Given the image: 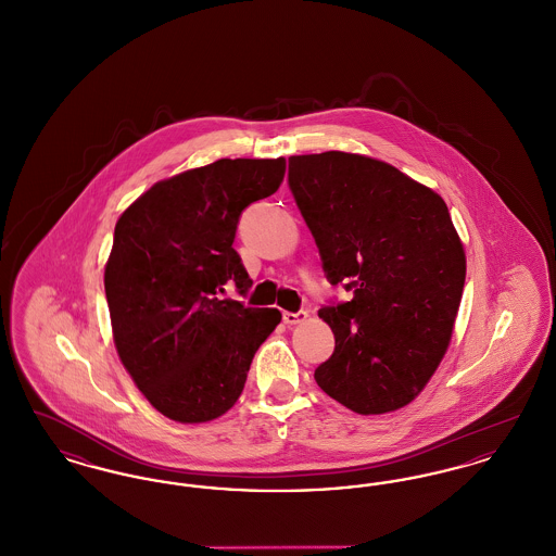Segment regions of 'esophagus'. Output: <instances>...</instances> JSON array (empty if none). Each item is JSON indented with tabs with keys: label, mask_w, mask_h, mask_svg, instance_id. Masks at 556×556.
Returning <instances> with one entry per match:
<instances>
[{
	"label": "esophagus",
	"mask_w": 556,
	"mask_h": 556,
	"mask_svg": "<svg viewBox=\"0 0 556 556\" xmlns=\"http://www.w3.org/2000/svg\"><path fill=\"white\" fill-rule=\"evenodd\" d=\"M308 318L306 311H298V313H283V323L286 325H298V323H304Z\"/></svg>",
	"instance_id": "esophagus-1"
}]
</instances>
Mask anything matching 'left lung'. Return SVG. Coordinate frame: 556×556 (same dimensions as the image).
I'll return each mask as SVG.
<instances>
[{
    "label": "left lung",
    "mask_w": 556,
    "mask_h": 556,
    "mask_svg": "<svg viewBox=\"0 0 556 556\" xmlns=\"http://www.w3.org/2000/svg\"><path fill=\"white\" fill-rule=\"evenodd\" d=\"M288 184L327 279L352 291L318 311L336 336L318 388L358 415L406 406L448 350L465 288L446 202L396 166L348 152L291 156Z\"/></svg>",
    "instance_id": "obj_1"
}]
</instances>
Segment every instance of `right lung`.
I'll list each match as a JSON object with an SVG mask.
<instances>
[{"mask_svg":"<svg viewBox=\"0 0 556 556\" xmlns=\"http://www.w3.org/2000/svg\"><path fill=\"white\" fill-rule=\"evenodd\" d=\"M286 159H220L159 181L114 227L104 270L112 338L139 392L164 417L206 424L241 396L277 308L223 300L252 286L233 239L239 214L273 195Z\"/></svg>","mask_w":556,"mask_h":556,"instance_id":"obj_1","label":"right lung"}]
</instances>
